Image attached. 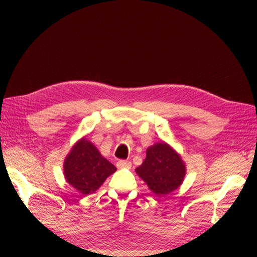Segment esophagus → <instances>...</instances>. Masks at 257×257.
<instances>
[{"mask_svg":"<svg viewBox=\"0 0 257 257\" xmlns=\"http://www.w3.org/2000/svg\"><path fill=\"white\" fill-rule=\"evenodd\" d=\"M117 167H118L119 169H122V168L129 169V168H132V162L127 161V160H119V161L117 162Z\"/></svg>","mask_w":257,"mask_h":257,"instance_id":"34e87169","label":"esophagus"}]
</instances>
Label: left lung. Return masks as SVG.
Segmentation results:
<instances>
[{
  "mask_svg": "<svg viewBox=\"0 0 257 257\" xmlns=\"http://www.w3.org/2000/svg\"><path fill=\"white\" fill-rule=\"evenodd\" d=\"M136 172L148 184L152 192L166 195L182 183L185 167L174 150L167 144L160 143L147 149L146 159L136 169Z\"/></svg>",
  "mask_w": 257,
  "mask_h": 257,
  "instance_id": "obj_1",
  "label": "left lung"
}]
</instances>
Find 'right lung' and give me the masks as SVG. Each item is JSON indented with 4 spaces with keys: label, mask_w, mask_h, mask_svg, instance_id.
<instances>
[{
    "label": "right lung",
    "mask_w": 257,
    "mask_h": 257,
    "mask_svg": "<svg viewBox=\"0 0 257 257\" xmlns=\"http://www.w3.org/2000/svg\"><path fill=\"white\" fill-rule=\"evenodd\" d=\"M114 171L116 167L86 139H81L74 146L64 163L67 182L81 194L94 192Z\"/></svg>",
    "instance_id": "right-lung-1"
}]
</instances>
